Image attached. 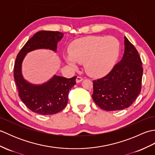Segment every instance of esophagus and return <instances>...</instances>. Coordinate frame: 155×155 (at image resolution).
<instances>
[{"instance_id":"1","label":"esophagus","mask_w":155,"mask_h":155,"mask_svg":"<svg viewBox=\"0 0 155 155\" xmlns=\"http://www.w3.org/2000/svg\"><path fill=\"white\" fill-rule=\"evenodd\" d=\"M83 80V78L81 77H77V79H76V82H77V83H79L81 82Z\"/></svg>"}]
</instances>
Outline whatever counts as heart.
I'll use <instances>...</instances> for the list:
<instances>
[{
    "instance_id": "b5f03b06",
    "label": "heart",
    "mask_w": 155,
    "mask_h": 155,
    "mask_svg": "<svg viewBox=\"0 0 155 155\" xmlns=\"http://www.w3.org/2000/svg\"><path fill=\"white\" fill-rule=\"evenodd\" d=\"M119 44L116 38L107 37H88L72 44L65 60L74 67L76 62L83 63L87 73L93 77L107 74L118 57Z\"/></svg>"
}]
</instances>
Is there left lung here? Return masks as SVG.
I'll use <instances>...</instances> for the list:
<instances>
[{
  "mask_svg": "<svg viewBox=\"0 0 155 155\" xmlns=\"http://www.w3.org/2000/svg\"><path fill=\"white\" fill-rule=\"evenodd\" d=\"M143 72L139 52L124 37L123 58L107 75L93 81L94 103L107 111L129 107L140 93Z\"/></svg>",
  "mask_w": 155,
  "mask_h": 155,
  "instance_id": "8db88e82",
  "label": "left lung"
}]
</instances>
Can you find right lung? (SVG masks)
Listing matches in <instances>:
<instances>
[{
    "mask_svg": "<svg viewBox=\"0 0 155 155\" xmlns=\"http://www.w3.org/2000/svg\"><path fill=\"white\" fill-rule=\"evenodd\" d=\"M64 34L58 31H41L27 42L16 57L14 78L18 96L31 111L42 115L57 114L67 106L69 90L76 84L77 77L67 78L54 75L42 84L26 81L22 74V63L28 52L37 49H49L57 52V43Z\"/></svg>",
    "mask_w": 155,
    "mask_h": 155,
    "instance_id": "obj_1",
    "label": "right lung"
}]
</instances>
